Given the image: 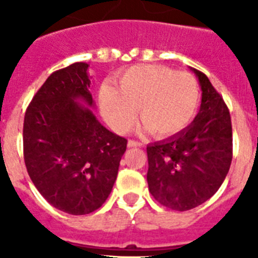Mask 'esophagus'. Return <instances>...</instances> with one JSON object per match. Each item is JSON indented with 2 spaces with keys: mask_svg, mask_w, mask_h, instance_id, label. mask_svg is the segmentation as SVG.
<instances>
[{
  "mask_svg": "<svg viewBox=\"0 0 258 258\" xmlns=\"http://www.w3.org/2000/svg\"><path fill=\"white\" fill-rule=\"evenodd\" d=\"M141 146H142V143L137 142V141H133V140L127 141V147H141Z\"/></svg>",
  "mask_w": 258,
  "mask_h": 258,
  "instance_id": "esophagus-1",
  "label": "esophagus"
}]
</instances>
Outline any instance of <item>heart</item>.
I'll return each mask as SVG.
<instances>
[{"mask_svg":"<svg viewBox=\"0 0 258 258\" xmlns=\"http://www.w3.org/2000/svg\"><path fill=\"white\" fill-rule=\"evenodd\" d=\"M99 103L104 118L115 131H131L140 108L141 120L150 132L166 137L181 132L192 120L199 88L187 72H174L163 66H137L120 77L117 89L102 86Z\"/></svg>","mask_w":258,"mask_h":258,"instance_id":"heart-1","label":"heart"}]
</instances>
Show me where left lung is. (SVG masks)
I'll list each match as a JSON object with an SVG mask.
<instances>
[{"label": "left lung", "instance_id": "obj_1", "mask_svg": "<svg viewBox=\"0 0 258 258\" xmlns=\"http://www.w3.org/2000/svg\"><path fill=\"white\" fill-rule=\"evenodd\" d=\"M199 80L202 104L187 127L147 146V183L152 197L173 211H190L221 187L232 159V127L227 106L208 77Z\"/></svg>", "mask_w": 258, "mask_h": 258}]
</instances>
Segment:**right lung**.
<instances>
[{
    "mask_svg": "<svg viewBox=\"0 0 258 258\" xmlns=\"http://www.w3.org/2000/svg\"><path fill=\"white\" fill-rule=\"evenodd\" d=\"M79 61L50 75L27 108L23 151L38 192L56 209L81 216L106 202L127 141L98 121L88 74Z\"/></svg>",
    "mask_w": 258,
    "mask_h": 258,
    "instance_id": "right-lung-1",
    "label": "right lung"
}]
</instances>
